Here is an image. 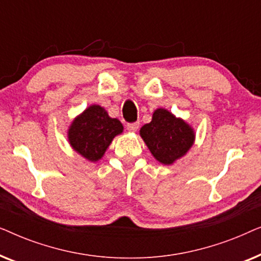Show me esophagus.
<instances>
[{"label": "esophagus", "mask_w": 261, "mask_h": 261, "mask_svg": "<svg viewBox=\"0 0 261 261\" xmlns=\"http://www.w3.org/2000/svg\"><path fill=\"white\" fill-rule=\"evenodd\" d=\"M139 122H132V123H127V129L129 132H137L139 129Z\"/></svg>", "instance_id": "obj_1"}]
</instances>
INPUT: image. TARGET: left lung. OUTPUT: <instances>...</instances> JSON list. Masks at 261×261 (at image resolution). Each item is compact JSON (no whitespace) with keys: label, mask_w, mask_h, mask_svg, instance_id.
<instances>
[{"label":"left lung","mask_w":261,"mask_h":261,"mask_svg":"<svg viewBox=\"0 0 261 261\" xmlns=\"http://www.w3.org/2000/svg\"><path fill=\"white\" fill-rule=\"evenodd\" d=\"M140 135L153 156L164 165L183 156L195 140L194 130L187 122L162 108L153 113L151 122L141 127Z\"/></svg>","instance_id":"1"}]
</instances>
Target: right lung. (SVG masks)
Masks as SVG:
<instances>
[{
  "mask_svg": "<svg viewBox=\"0 0 261 261\" xmlns=\"http://www.w3.org/2000/svg\"><path fill=\"white\" fill-rule=\"evenodd\" d=\"M122 130L123 126L119 120L112 119L105 108L94 105L73 120L67 135L74 151L90 162H97L113 139Z\"/></svg>",
  "mask_w": 261,
  "mask_h": 261,
  "instance_id": "1",
  "label": "right lung"
}]
</instances>
